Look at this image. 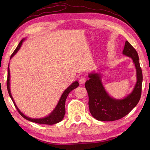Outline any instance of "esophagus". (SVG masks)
Instances as JSON below:
<instances>
[{
  "label": "esophagus",
  "mask_w": 150,
  "mask_h": 150,
  "mask_svg": "<svg viewBox=\"0 0 150 150\" xmlns=\"http://www.w3.org/2000/svg\"><path fill=\"white\" fill-rule=\"evenodd\" d=\"M86 82V78H84V77H82L80 79H79V83L80 84H84V83Z\"/></svg>",
  "instance_id": "esophagus-1"
}]
</instances>
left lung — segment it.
Here are the masks:
<instances>
[{
	"instance_id": "left-lung-1",
	"label": "left lung",
	"mask_w": 150,
	"mask_h": 150,
	"mask_svg": "<svg viewBox=\"0 0 150 150\" xmlns=\"http://www.w3.org/2000/svg\"><path fill=\"white\" fill-rule=\"evenodd\" d=\"M122 54L132 58L137 69V82L128 96L123 99L111 98L104 89L100 76L89 74V79L85 83L89 96V108L91 115L98 121H112L123 117L138 103L142 90L143 74L139 65L138 54L128 41H126Z\"/></svg>"
}]
</instances>
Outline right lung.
Returning <instances> with one entry per match:
<instances>
[{"instance_id":"right-lung-1","label":"right lung","mask_w":150,"mask_h":150,"mask_svg":"<svg viewBox=\"0 0 150 150\" xmlns=\"http://www.w3.org/2000/svg\"><path fill=\"white\" fill-rule=\"evenodd\" d=\"M24 39H22L21 40V42H19V44H18L17 47H16V49H15V51L13 52V53L12 54V55L11 56V58L12 57H13V56L15 55L16 54V52L19 51V49H20L21 45L22 44V42H23ZM79 86V83L78 81H75L72 84H71L69 87H68L65 91L64 92L62 93V96L60 98V100L59 101L57 105L56 106V108L54 110L51 114H50L48 116L43 117V118H40V119H32L30 117H27L26 116H25L23 113H22L19 109L17 108L16 104L13 101V99L12 97V95L11 93V91H10V71H9V68L8 67V70H7V91L8 94L11 97V98L12 99V100L14 104L15 107L16 108L17 110L19 112V114L25 118V120L32 121V122H36V123H39V124H43V125H54L57 123V122H60L62 120V119L64 118V116L65 115L66 112V110H65V102L66 100V98L68 96V94H69V93L72 90H73L74 89H76L77 87H78Z\"/></svg>"}]
</instances>
